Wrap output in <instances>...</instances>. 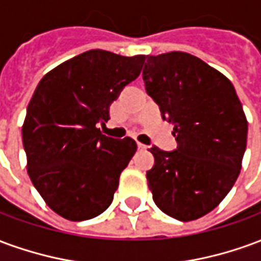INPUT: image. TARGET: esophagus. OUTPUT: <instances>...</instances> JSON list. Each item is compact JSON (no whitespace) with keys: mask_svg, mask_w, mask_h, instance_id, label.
Here are the masks:
<instances>
[{"mask_svg":"<svg viewBox=\"0 0 261 261\" xmlns=\"http://www.w3.org/2000/svg\"><path fill=\"white\" fill-rule=\"evenodd\" d=\"M137 145H138V149H141V151H144V149H148V145H145V144H141V142H138V144H137Z\"/></svg>","mask_w":261,"mask_h":261,"instance_id":"obj_1","label":"esophagus"}]
</instances>
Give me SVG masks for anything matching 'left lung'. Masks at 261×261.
I'll list each match as a JSON object with an SVG mask.
<instances>
[{
	"instance_id": "obj_1",
	"label": "left lung",
	"mask_w": 261,
	"mask_h": 261,
	"mask_svg": "<svg viewBox=\"0 0 261 261\" xmlns=\"http://www.w3.org/2000/svg\"><path fill=\"white\" fill-rule=\"evenodd\" d=\"M142 80L177 141L170 152L149 149L153 201L172 218H200L224 200L241 172L247 141L241 100L224 74L183 51L147 56Z\"/></svg>"
}]
</instances>
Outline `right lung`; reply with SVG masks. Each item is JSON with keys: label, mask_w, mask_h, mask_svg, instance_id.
Instances as JSON below:
<instances>
[{"label": "right lung", "mask_w": 261, "mask_h": 261, "mask_svg": "<svg viewBox=\"0 0 261 261\" xmlns=\"http://www.w3.org/2000/svg\"><path fill=\"white\" fill-rule=\"evenodd\" d=\"M145 56L89 50L44 75L28 105L22 141L33 186L69 221L102 214L113 201L136 141L103 136L109 108L141 72Z\"/></svg>", "instance_id": "right-lung-1"}]
</instances>
